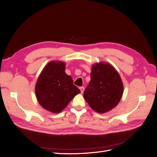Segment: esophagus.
Listing matches in <instances>:
<instances>
[{"instance_id": "obj_1", "label": "esophagus", "mask_w": 157, "mask_h": 157, "mask_svg": "<svg viewBox=\"0 0 157 157\" xmlns=\"http://www.w3.org/2000/svg\"><path fill=\"white\" fill-rule=\"evenodd\" d=\"M80 92H81V94H83V92L84 91V87H83V86L80 87Z\"/></svg>"}]
</instances>
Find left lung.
Wrapping results in <instances>:
<instances>
[{
    "label": "left lung",
    "instance_id": "1",
    "mask_svg": "<svg viewBox=\"0 0 157 157\" xmlns=\"http://www.w3.org/2000/svg\"><path fill=\"white\" fill-rule=\"evenodd\" d=\"M91 80L84 92V98L92 109L99 113L111 111L120 101L123 84L112 65L99 63L92 66Z\"/></svg>",
    "mask_w": 157,
    "mask_h": 157
}]
</instances>
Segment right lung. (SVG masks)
<instances>
[{"label": "right lung", "instance_id": "add662e5", "mask_svg": "<svg viewBox=\"0 0 157 157\" xmlns=\"http://www.w3.org/2000/svg\"><path fill=\"white\" fill-rule=\"evenodd\" d=\"M65 64L50 61L42 71L35 86L37 100L44 109L58 113L68 105L80 90L65 73Z\"/></svg>", "mask_w": 157, "mask_h": 157}]
</instances>
